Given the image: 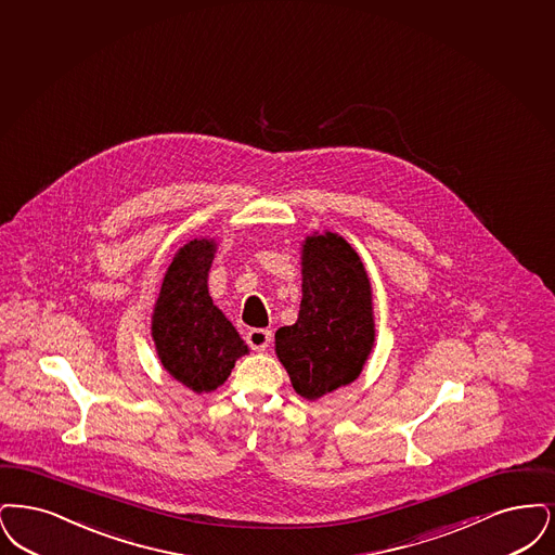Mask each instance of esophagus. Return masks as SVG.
I'll list each match as a JSON object with an SVG mask.
<instances>
[{"label": "esophagus", "instance_id": "1", "mask_svg": "<svg viewBox=\"0 0 555 555\" xmlns=\"http://www.w3.org/2000/svg\"><path fill=\"white\" fill-rule=\"evenodd\" d=\"M246 341H248V346H250L253 350L263 352L267 346H269V341H271V332H269V330H261V327H255V330H250V332L246 334Z\"/></svg>", "mask_w": 555, "mask_h": 555}]
</instances>
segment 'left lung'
Masks as SVG:
<instances>
[{
	"label": "left lung",
	"instance_id": "1",
	"mask_svg": "<svg viewBox=\"0 0 555 555\" xmlns=\"http://www.w3.org/2000/svg\"><path fill=\"white\" fill-rule=\"evenodd\" d=\"M375 341L371 282L357 250L334 232L302 244V300L275 332V354L307 400L352 384Z\"/></svg>",
	"mask_w": 555,
	"mask_h": 555
}]
</instances>
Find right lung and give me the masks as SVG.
<instances>
[{"label":"right lung","mask_w":555,"mask_h":555,"mask_svg":"<svg viewBox=\"0 0 555 555\" xmlns=\"http://www.w3.org/2000/svg\"><path fill=\"white\" fill-rule=\"evenodd\" d=\"M214 257L216 242L209 238L184 244L168 267L151 319V336L164 369L196 393L221 386L236 361L248 354L236 327L209 296Z\"/></svg>","instance_id":"right-lung-1"}]
</instances>
